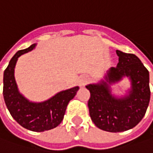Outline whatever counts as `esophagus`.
<instances>
[{"label":"esophagus","mask_w":153,"mask_h":153,"mask_svg":"<svg viewBox=\"0 0 153 153\" xmlns=\"http://www.w3.org/2000/svg\"><path fill=\"white\" fill-rule=\"evenodd\" d=\"M88 81V78L86 76H81L80 77V79H79V84L81 85V86H84L85 84H86V82Z\"/></svg>","instance_id":"1"}]
</instances>
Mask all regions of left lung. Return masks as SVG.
Wrapping results in <instances>:
<instances>
[{
  "label": "left lung",
  "mask_w": 153,
  "mask_h": 153,
  "mask_svg": "<svg viewBox=\"0 0 153 153\" xmlns=\"http://www.w3.org/2000/svg\"><path fill=\"white\" fill-rule=\"evenodd\" d=\"M119 63L104 74L102 79L87 85L91 92L88 102L91 120L99 129L108 132H123L134 128L143 119L150 102L149 72L134 54L117 50ZM124 77L129 79L131 88L124 96L111 93V85Z\"/></svg>",
  "instance_id": "1"
}]
</instances>
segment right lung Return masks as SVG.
Instances as JSON below:
<instances>
[{"label":"right lung","instance_id":"1","mask_svg":"<svg viewBox=\"0 0 153 153\" xmlns=\"http://www.w3.org/2000/svg\"><path fill=\"white\" fill-rule=\"evenodd\" d=\"M33 44L19 51L9 62L3 74V97L8 111L21 126L35 132L54 129L62 121L67 106L75 97L79 87L74 86L59 91L44 102H31L19 92L15 80V66L20 56L34 50Z\"/></svg>","mask_w":153,"mask_h":153}]
</instances>
